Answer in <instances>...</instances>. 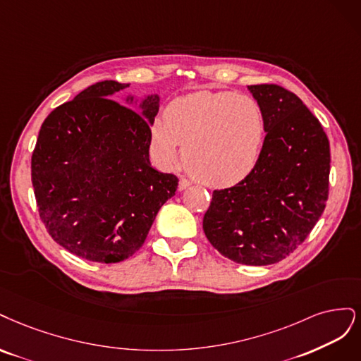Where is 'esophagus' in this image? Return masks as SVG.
Returning <instances> with one entry per match:
<instances>
[{
	"label": "esophagus",
	"mask_w": 361,
	"mask_h": 361,
	"mask_svg": "<svg viewBox=\"0 0 361 361\" xmlns=\"http://www.w3.org/2000/svg\"><path fill=\"white\" fill-rule=\"evenodd\" d=\"M190 184H192V183H190L188 178H181V180L178 181V190H184V189H188Z\"/></svg>",
	"instance_id": "1"
}]
</instances>
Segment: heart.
I'll use <instances>...</instances> for the list:
<instances>
[{"mask_svg":"<svg viewBox=\"0 0 361 361\" xmlns=\"http://www.w3.org/2000/svg\"><path fill=\"white\" fill-rule=\"evenodd\" d=\"M265 136L259 104L231 91H200L168 104L151 129V148L173 165L183 144V165L207 185L226 188L257 166Z\"/></svg>","mask_w":361,"mask_h":361,"instance_id":"obj_1","label":"heart"}]
</instances>
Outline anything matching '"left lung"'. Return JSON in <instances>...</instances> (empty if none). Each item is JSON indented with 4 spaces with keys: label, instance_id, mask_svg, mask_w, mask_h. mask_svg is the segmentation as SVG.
<instances>
[{
    "label": "left lung",
    "instance_id": "8db88e82",
    "mask_svg": "<svg viewBox=\"0 0 361 361\" xmlns=\"http://www.w3.org/2000/svg\"><path fill=\"white\" fill-rule=\"evenodd\" d=\"M265 120L257 166L240 183L214 190L204 214L208 241L244 265H270L303 244L329 200L330 144L321 123L294 92L249 87Z\"/></svg>",
    "mask_w": 361,
    "mask_h": 361
}]
</instances>
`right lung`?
<instances>
[{"label":"right lung","mask_w":361,"mask_h":361,"mask_svg":"<svg viewBox=\"0 0 361 361\" xmlns=\"http://www.w3.org/2000/svg\"><path fill=\"white\" fill-rule=\"evenodd\" d=\"M129 87L102 80L43 121L31 157L42 222L61 247L92 262L124 261L142 247L178 178L149 165L159 96L142 114L109 99ZM133 102V97H127Z\"/></svg>","instance_id":"1"}]
</instances>
